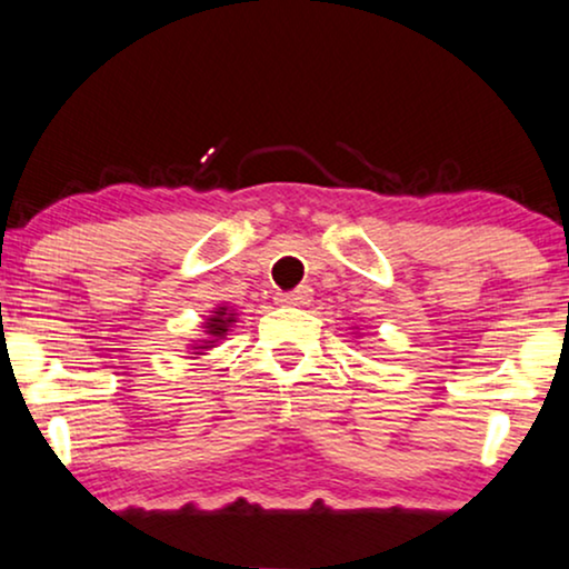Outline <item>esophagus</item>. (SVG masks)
I'll use <instances>...</instances> for the list:
<instances>
[{
  "label": "esophagus",
  "instance_id": "34e87169",
  "mask_svg": "<svg viewBox=\"0 0 569 569\" xmlns=\"http://www.w3.org/2000/svg\"><path fill=\"white\" fill-rule=\"evenodd\" d=\"M312 299V291L307 289V286H302V289L291 291V293H278L276 302L283 305V307H299V305H307Z\"/></svg>",
  "mask_w": 569,
  "mask_h": 569
}]
</instances>
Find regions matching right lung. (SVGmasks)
Instances as JSON below:
<instances>
[{
	"label": "right lung",
	"mask_w": 569,
	"mask_h": 569,
	"mask_svg": "<svg viewBox=\"0 0 569 569\" xmlns=\"http://www.w3.org/2000/svg\"><path fill=\"white\" fill-rule=\"evenodd\" d=\"M236 323V310H230L228 305H222V307H214V310H211V315L207 318V323H203L201 328H203V337L207 339H198L193 347H190V355H207V350H211V347H217V341L219 339H224L228 337V331H230V326Z\"/></svg>",
	"instance_id": "add662e5"
}]
</instances>
